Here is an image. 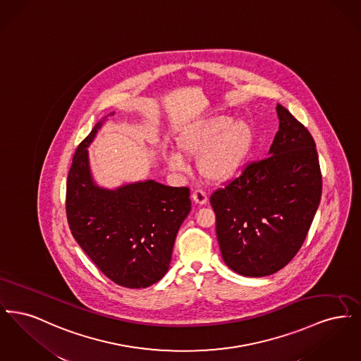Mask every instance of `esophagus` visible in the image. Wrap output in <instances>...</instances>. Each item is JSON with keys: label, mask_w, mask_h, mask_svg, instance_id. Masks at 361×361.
Wrapping results in <instances>:
<instances>
[{"label": "esophagus", "mask_w": 361, "mask_h": 361, "mask_svg": "<svg viewBox=\"0 0 361 361\" xmlns=\"http://www.w3.org/2000/svg\"><path fill=\"white\" fill-rule=\"evenodd\" d=\"M192 199H193V202H195L196 204H199V206L206 204L207 200H208L206 192L202 190V189H196V190L192 193Z\"/></svg>", "instance_id": "34e87169"}]
</instances>
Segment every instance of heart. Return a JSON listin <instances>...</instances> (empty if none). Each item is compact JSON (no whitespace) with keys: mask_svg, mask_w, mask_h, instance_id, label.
<instances>
[{"mask_svg":"<svg viewBox=\"0 0 361 361\" xmlns=\"http://www.w3.org/2000/svg\"><path fill=\"white\" fill-rule=\"evenodd\" d=\"M253 142V130L246 121H233L230 116L218 115L185 128L178 137L177 146L187 157H197L200 174L215 183H222L238 172ZM168 165L176 172H185L188 165L180 153L166 157Z\"/></svg>","mask_w":361,"mask_h":361,"instance_id":"1","label":"heart"}]
</instances>
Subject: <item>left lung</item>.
<instances>
[{"instance_id":"obj_1","label":"left lung","mask_w":361,"mask_h":361,"mask_svg":"<svg viewBox=\"0 0 361 361\" xmlns=\"http://www.w3.org/2000/svg\"><path fill=\"white\" fill-rule=\"evenodd\" d=\"M276 111L279 131L269 157L209 197L224 261L246 277L272 275L296 256L322 195L314 139L283 105Z\"/></svg>"}]
</instances>
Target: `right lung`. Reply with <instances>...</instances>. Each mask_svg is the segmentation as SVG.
Masks as SVG:
<instances>
[{
	"mask_svg": "<svg viewBox=\"0 0 361 361\" xmlns=\"http://www.w3.org/2000/svg\"><path fill=\"white\" fill-rule=\"evenodd\" d=\"M105 121L106 116L93 127L73 157L66 183L68 222L104 275L121 287L146 288L169 271L177 231L190 211L189 189L154 180L116 189L97 185L87 146Z\"/></svg>",
	"mask_w": 361,
	"mask_h": 361,
	"instance_id": "1",
	"label": "right lung"
}]
</instances>
